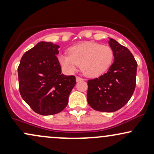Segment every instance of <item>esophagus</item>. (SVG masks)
Segmentation results:
<instances>
[{
	"instance_id": "34e87169",
	"label": "esophagus",
	"mask_w": 154,
	"mask_h": 154,
	"mask_svg": "<svg viewBox=\"0 0 154 154\" xmlns=\"http://www.w3.org/2000/svg\"><path fill=\"white\" fill-rule=\"evenodd\" d=\"M82 80H84V79L82 78V77H78V76L76 77V81H77V82H79V81H82Z\"/></svg>"
}]
</instances>
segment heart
I'll list each match as a JSON object with an SVG mask.
<instances>
[{
  "label": "heart",
  "mask_w": 154,
  "mask_h": 154,
  "mask_svg": "<svg viewBox=\"0 0 154 154\" xmlns=\"http://www.w3.org/2000/svg\"><path fill=\"white\" fill-rule=\"evenodd\" d=\"M114 51L107 45L86 42L72 47L69 54L59 55V63L67 71L74 72L78 66L85 75L96 77L103 75L114 61Z\"/></svg>",
  "instance_id": "b5f03b06"
}]
</instances>
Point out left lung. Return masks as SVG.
Segmentation results:
<instances>
[{"mask_svg": "<svg viewBox=\"0 0 154 154\" xmlns=\"http://www.w3.org/2000/svg\"><path fill=\"white\" fill-rule=\"evenodd\" d=\"M114 61L109 71L98 78L88 80V104L94 110L114 112L131 98L135 89L137 63L128 48L114 39L109 42Z\"/></svg>", "mask_w": 154, "mask_h": 154, "instance_id": "left-lung-1", "label": "left lung"}]
</instances>
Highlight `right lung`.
Masks as SVG:
<instances>
[{"instance_id": "right-lung-1", "label": "right lung", "mask_w": 154, "mask_h": 154, "mask_svg": "<svg viewBox=\"0 0 154 154\" xmlns=\"http://www.w3.org/2000/svg\"><path fill=\"white\" fill-rule=\"evenodd\" d=\"M59 48L49 42H40L23 55L18 66L21 96L41 115H53L63 111L76 84L75 76L61 74L56 56Z\"/></svg>"}]
</instances>
